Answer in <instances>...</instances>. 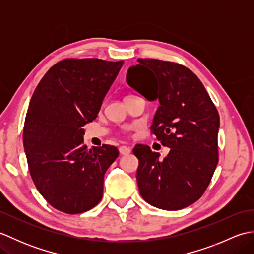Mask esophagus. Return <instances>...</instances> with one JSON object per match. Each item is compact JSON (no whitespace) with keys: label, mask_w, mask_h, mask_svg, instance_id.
Wrapping results in <instances>:
<instances>
[{"label":"esophagus","mask_w":254,"mask_h":254,"mask_svg":"<svg viewBox=\"0 0 254 254\" xmlns=\"http://www.w3.org/2000/svg\"><path fill=\"white\" fill-rule=\"evenodd\" d=\"M119 152H120L121 155H128L131 153V148L127 146H121L119 147Z\"/></svg>","instance_id":"1"}]
</instances>
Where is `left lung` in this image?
Segmentation results:
<instances>
[{
  "label": "left lung",
  "instance_id": "left-lung-1",
  "mask_svg": "<svg viewBox=\"0 0 254 254\" xmlns=\"http://www.w3.org/2000/svg\"><path fill=\"white\" fill-rule=\"evenodd\" d=\"M137 61L128 68L127 83L138 93L142 89L145 98L159 101L150 130L170 148L161 160L147 145L134 147L139 193L155 207L185 208L202 196L216 169L219 115L188 67L156 59Z\"/></svg>",
  "mask_w": 254,
  "mask_h": 254
}]
</instances>
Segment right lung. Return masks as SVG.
I'll use <instances>...</instances> for the list:
<instances>
[{
	"instance_id": "1",
	"label": "right lung",
	"mask_w": 254,
	"mask_h": 254,
	"mask_svg": "<svg viewBox=\"0 0 254 254\" xmlns=\"http://www.w3.org/2000/svg\"><path fill=\"white\" fill-rule=\"evenodd\" d=\"M123 62L65 59L45 74L30 99L23 133L30 176L63 213H84L102 197L105 174L119 150L106 144L88 149L83 127L97 118Z\"/></svg>"
}]
</instances>
